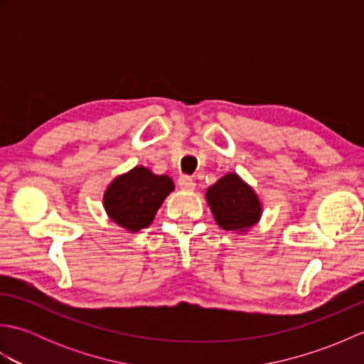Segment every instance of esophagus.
I'll return each instance as SVG.
<instances>
[{"instance_id": "1", "label": "esophagus", "mask_w": 364, "mask_h": 364, "mask_svg": "<svg viewBox=\"0 0 364 364\" xmlns=\"http://www.w3.org/2000/svg\"><path fill=\"white\" fill-rule=\"evenodd\" d=\"M178 186H180L183 191H194L196 188V181L192 176L188 175H181L178 178Z\"/></svg>"}]
</instances>
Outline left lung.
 <instances>
[{"instance_id":"obj_1","label":"left lung","mask_w":364,"mask_h":364,"mask_svg":"<svg viewBox=\"0 0 364 364\" xmlns=\"http://www.w3.org/2000/svg\"><path fill=\"white\" fill-rule=\"evenodd\" d=\"M214 220L227 231H244L258 223L262 208L258 196L237 173H227L206 191Z\"/></svg>"}]
</instances>
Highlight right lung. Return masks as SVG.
<instances>
[{
	"label": "right lung",
	"instance_id": "obj_1",
	"mask_svg": "<svg viewBox=\"0 0 364 364\" xmlns=\"http://www.w3.org/2000/svg\"><path fill=\"white\" fill-rule=\"evenodd\" d=\"M173 189L175 184L168 175H156L150 168L137 166L114 178L105 191L103 206L112 222L136 233L150 225Z\"/></svg>",
	"mask_w": 364,
	"mask_h": 364
}]
</instances>
